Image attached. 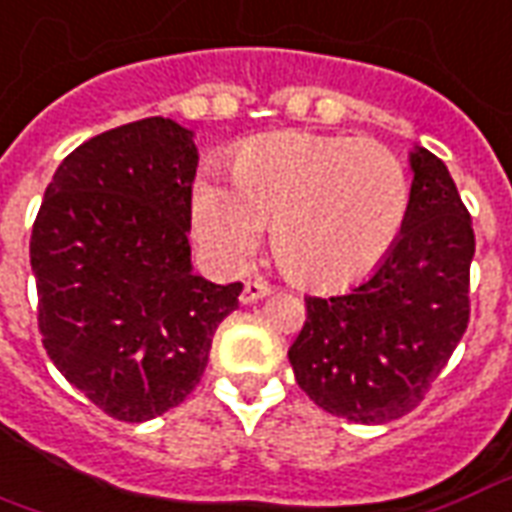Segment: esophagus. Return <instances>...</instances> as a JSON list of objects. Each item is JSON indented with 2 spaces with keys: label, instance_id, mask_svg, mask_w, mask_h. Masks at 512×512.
I'll use <instances>...</instances> for the list:
<instances>
[{
  "label": "esophagus",
  "instance_id": "esophagus-1",
  "mask_svg": "<svg viewBox=\"0 0 512 512\" xmlns=\"http://www.w3.org/2000/svg\"><path fill=\"white\" fill-rule=\"evenodd\" d=\"M265 295H271V284L263 279H249L241 290V303H255V300H263Z\"/></svg>",
  "mask_w": 512,
  "mask_h": 512
}]
</instances>
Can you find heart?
Wrapping results in <instances>:
<instances>
[{
    "instance_id": "1",
    "label": "heart",
    "mask_w": 512,
    "mask_h": 512,
    "mask_svg": "<svg viewBox=\"0 0 512 512\" xmlns=\"http://www.w3.org/2000/svg\"><path fill=\"white\" fill-rule=\"evenodd\" d=\"M233 174L204 171L190 198L195 241L220 271L247 263L273 222V255L290 279L343 287L384 260L411 209L403 161L373 139L271 136L247 144Z\"/></svg>"
}]
</instances>
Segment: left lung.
I'll use <instances>...</instances> for the list:
<instances>
[{
  "label": "left lung",
  "mask_w": 512,
  "mask_h": 512,
  "mask_svg": "<svg viewBox=\"0 0 512 512\" xmlns=\"http://www.w3.org/2000/svg\"><path fill=\"white\" fill-rule=\"evenodd\" d=\"M411 169V209L395 247L349 292L306 298L287 354L322 411L360 424L411 413L470 322V212L438 155L416 147Z\"/></svg>",
  "instance_id": "1"
}]
</instances>
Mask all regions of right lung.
<instances>
[{
  "instance_id": "obj_1",
  "label": "right lung",
  "mask_w": 512,
  "mask_h": 512,
  "mask_svg": "<svg viewBox=\"0 0 512 512\" xmlns=\"http://www.w3.org/2000/svg\"><path fill=\"white\" fill-rule=\"evenodd\" d=\"M193 131L144 117L72 150L31 228L42 346L58 373L117 421H147L201 381L241 282L190 265Z\"/></svg>"
}]
</instances>
